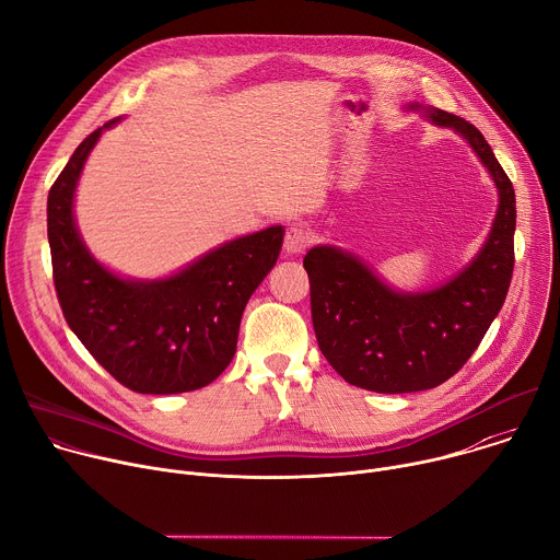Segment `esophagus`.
Masks as SVG:
<instances>
[{
	"mask_svg": "<svg viewBox=\"0 0 560 560\" xmlns=\"http://www.w3.org/2000/svg\"><path fill=\"white\" fill-rule=\"evenodd\" d=\"M312 242V236L305 228L301 225H292L285 230V236H283V248L288 255H301Z\"/></svg>",
	"mask_w": 560,
	"mask_h": 560,
	"instance_id": "esophagus-1",
	"label": "esophagus"
}]
</instances>
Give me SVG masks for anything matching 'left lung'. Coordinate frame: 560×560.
Returning <instances> with one entry per match:
<instances>
[{
  "mask_svg": "<svg viewBox=\"0 0 560 560\" xmlns=\"http://www.w3.org/2000/svg\"><path fill=\"white\" fill-rule=\"evenodd\" d=\"M408 108L425 110L430 121L467 139L497 184L499 210L471 264L428 292H396L335 246L305 255L318 348L348 383L381 394L421 392L454 376L501 312L514 270L516 197L490 143L463 117L419 104Z\"/></svg>",
  "mask_w": 560,
  "mask_h": 560,
  "instance_id": "8db88e82",
  "label": "left lung"
}]
</instances>
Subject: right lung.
<instances>
[{
    "label": "right lung",
    "mask_w": 560,
    "mask_h": 560,
    "mask_svg": "<svg viewBox=\"0 0 560 560\" xmlns=\"http://www.w3.org/2000/svg\"><path fill=\"white\" fill-rule=\"evenodd\" d=\"M117 121L77 145L48 192L57 299L70 330L121 385L139 394L192 392L232 361L244 307L277 264L283 228L234 238L168 279L113 275L79 236L72 199L93 145Z\"/></svg>",
    "instance_id": "1"
}]
</instances>
